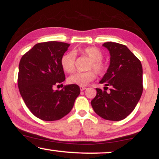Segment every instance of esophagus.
<instances>
[{"instance_id": "34e87169", "label": "esophagus", "mask_w": 159, "mask_h": 159, "mask_svg": "<svg viewBox=\"0 0 159 159\" xmlns=\"http://www.w3.org/2000/svg\"><path fill=\"white\" fill-rule=\"evenodd\" d=\"M80 90L81 91L86 90V87H84V86H80Z\"/></svg>"}]
</instances>
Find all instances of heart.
Listing matches in <instances>:
<instances>
[{
	"instance_id": "1",
	"label": "heart",
	"mask_w": 159,
	"mask_h": 159,
	"mask_svg": "<svg viewBox=\"0 0 159 159\" xmlns=\"http://www.w3.org/2000/svg\"><path fill=\"white\" fill-rule=\"evenodd\" d=\"M81 53L87 56L91 60L89 69H93L98 75H103L106 72V64L103 63V54L101 51L95 47H87L81 50ZM75 55L73 52L67 53L62 57L61 66L66 72H72L75 69ZM96 78V73L93 70H89L84 72H75L71 75L67 81L70 84L85 86Z\"/></svg>"
}]
</instances>
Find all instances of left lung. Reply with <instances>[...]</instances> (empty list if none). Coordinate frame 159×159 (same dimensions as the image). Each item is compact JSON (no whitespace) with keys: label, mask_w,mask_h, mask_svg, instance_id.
I'll return each instance as SVG.
<instances>
[{"label":"left lung","mask_w":159,"mask_h":159,"mask_svg":"<svg viewBox=\"0 0 159 159\" xmlns=\"http://www.w3.org/2000/svg\"><path fill=\"white\" fill-rule=\"evenodd\" d=\"M102 46L110 53V65L99 82L111 88L109 93L96 88L91 105L103 119L120 121L129 116L139 102L143 93V69L125 45L108 42Z\"/></svg>","instance_id":"obj_1"}]
</instances>
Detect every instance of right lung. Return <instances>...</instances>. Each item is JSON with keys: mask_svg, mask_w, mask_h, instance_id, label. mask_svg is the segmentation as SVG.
Listing matches in <instances>:
<instances>
[{"mask_svg": "<svg viewBox=\"0 0 159 159\" xmlns=\"http://www.w3.org/2000/svg\"><path fill=\"white\" fill-rule=\"evenodd\" d=\"M69 45L55 41L37 43L20 61V94L29 110L40 120L61 119L70 112L81 92L76 84L66 85L61 90L53 89L65 81L61 61Z\"/></svg>", "mask_w": 159, "mask_h": 159, "instance_id": "add662e5", "label": "right lung"}]
</instances>
